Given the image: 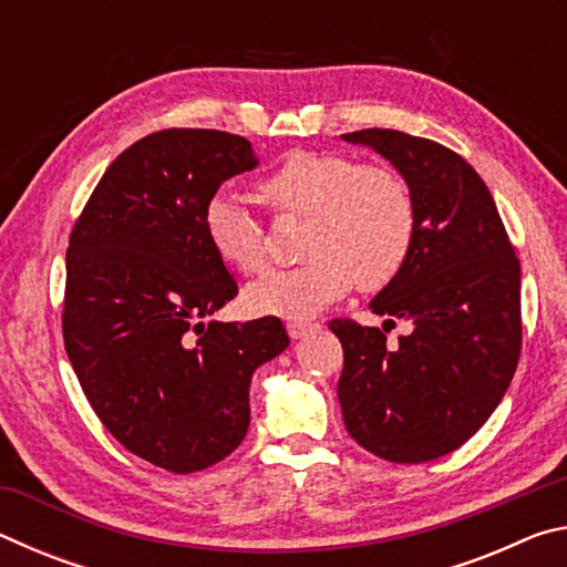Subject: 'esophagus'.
<instances>
[{"label": "esophagus", "instance_id": "esophagus-1", "mask_svg": "<svg viewBox=\"0 0 567 567\" xmlns=\"http://www.w3.org/2000/svg\"><path fill=\"white\" fill-rule=\"evenodd\" d=\"M320 330V322H312V320H287V332H290L292 340H300L307 338V334L318 332Z\"/></svg>", "mask_w": 567, "mask_h": 567}]
</instances>
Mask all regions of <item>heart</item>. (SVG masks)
<instances>
[{
	"label": "heart",
	"mask_w": 567,
	"mask_h": 567,
	"mask_svg": "<svg viewBox=\"0 0 567 567\" xmlns=\"http://www.w3.org/2000/svg\"><path fill=\"white\" fill-rule=\"evenodd\" d=\"M275 219L305 217L302 265L272 270L245 290L255 315L302 320L340 300L358 282L375 292L408 265L417 207L408 179L388 165H362L340 152H297L257 187ZM209 247L229 270L257 275L267 265L265 229L233 195L205 205Z\"/></svg>",
	"instance_id": "b5f03b06"
}]
</instances>
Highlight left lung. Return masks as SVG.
<instances>
[{
	"label": "left lung",
	"instance_id": "obj_1",
	"mask_svg": "<svg viewBox=\"0 0 567 567\" xmlns=\"http://www.w3.org/2000/svg\"><path fill=\"white\" fill-rule=\"evenodd\" d=\"M342 140L390 159L417 207L410 260L370 302L412 332L392 348L380 328L330 320L344 352V427L390 463H427L473 437L511 385L523 344L520 260L491 189L457 152L378 127Z\"/></svg>",
	"mask_w": 567,
	"mask_h": 567
}]
</instances>
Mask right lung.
Segmentation results:
<instances>
[{
	"mask_svg": "<svg viewBox=\"0 0 567 567\" xmlns=\"http://www.w3.org/2000/svg\"><path fill=\"white\" fill-rule=\"evenodd\" d=\"M257 165L219 130L172 127L104 172L66 247V358L102 425L147 463L197 473L249 427V380L290 338L277 318L215 322L237 295L205 235V205Z\"/></svg>",
	"mask_w": 567,
	"mask_h": 567,
	"instance_id": "add662e5",
	"label": "right lung"
}]
</instances>
